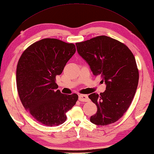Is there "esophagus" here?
I'll use <instances>...</instances> for the list:
<instances>
[{
  "instance_id": "1",
  "label": "esophagus",
  "mask_w": 154,
  "mask_h": 154,
  "mask_svg": "<svg viewBox=\"0 0 154 154\" xmlns=\"http://www.w3.org/2000/svg\"><path fill=\"white\" fill-rule=\"evenodd\" d=\"M78 100L80 101H88L89 98L87 95L80 94L79 95V96H78Z\"/></svg>"
}]
</instances>
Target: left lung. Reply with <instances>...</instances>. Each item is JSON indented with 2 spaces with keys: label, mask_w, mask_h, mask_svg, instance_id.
Wrapping results in <instances>:
<instances>
[{
  "label": "left lung",
  "mask_w": 154,
  "mask_h": 154,
  "mask_svg": "<svg viewBox=\"0 0 154 154\" xmlns=\"http://www.w3.org/2000/svg\"><path fill=\"white\" fill-rule=\"evenodd\" d=\"M76 45L93 74L101 75L106 84L103 93L88 96L97 107L90 121L100 126L113 123L127 111L138 87L139 73L135 58L125 44L105 35Z\"/></svg>",
  "instance_id": "1"
}]
</instances>
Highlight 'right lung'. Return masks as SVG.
<instances>
[{"label":"right lung","instance_id":"1","mask_svg":"<svg viewBox=\"0 0 154 154\" xmlns=\"http://www.w3.org/2000/svg\"><path fill=\"white\" fill-rule=\"evenodd\" d=\"M76 52L73 43L43 39L27 48L16 69V84L23 107L42 125L53 126L66 121V112L76 104V94L64 95L57 90L56 76Z\"/></svg>","mask_w":154,"mask_h":154}]
</instances>
